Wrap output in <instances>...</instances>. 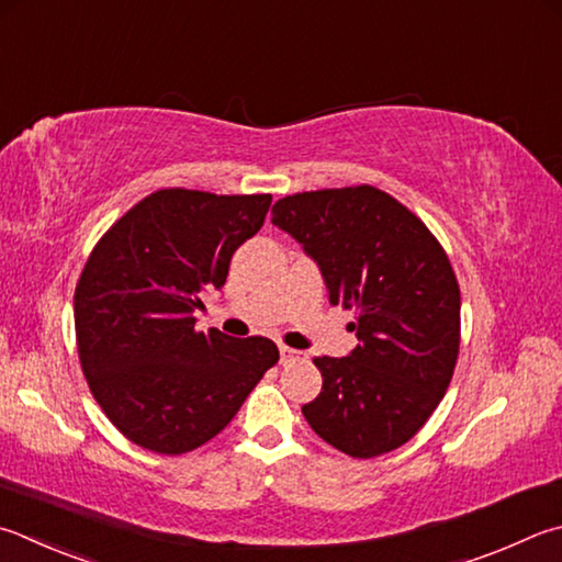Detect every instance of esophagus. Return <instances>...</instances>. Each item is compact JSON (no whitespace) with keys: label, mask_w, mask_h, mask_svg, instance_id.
I'll use <instances>...</instances> for the list:
<instances>
[{"label":"esophagus","mask_w":562,"mask_h":562,"mask_svg":"<svg viewBox=\"0 0 562 562\" xmlns=\"http://www.w3.org/2000/svg\"><path fill=\"white\" fill-rule=\"evenodd\" d=\"M304 359V351H297V349H290V346L280 344V363L288 366V363H294V361H302Z\"/></svg>","instance_id":"esophagus-1"}]
</instances>
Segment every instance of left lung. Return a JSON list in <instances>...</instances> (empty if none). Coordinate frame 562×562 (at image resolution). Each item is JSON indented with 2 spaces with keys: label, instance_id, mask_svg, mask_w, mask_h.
Segmentation results:
<instances>
[{
  "label": "left lung",
  "instance_id": "obj_1",
  "mask_svg": "<svg viewBox=\"0 0 562 562\" xmlns=\"http://www.w3.org/2000/svg\"><path fill=\"white\" fill-rule=\"evenodd\" d=\"M272 223L319 265L329 302L356 312L359 346L319 356L322 393L302 405L336 450L371 459L405 445L440 405L459 353V284L425 223L375 187L304 191Z\"/></svg>",
  "mask_w": 562,
  "mask_h": 562
}]
</instances>
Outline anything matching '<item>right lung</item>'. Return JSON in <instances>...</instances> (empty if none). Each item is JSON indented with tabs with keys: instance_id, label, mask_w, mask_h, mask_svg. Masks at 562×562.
<instances>
[{
	"instance_id": "1",
	"label": "right lung",
	"mask_w": 562,
	"mask_h": 562,
	"mask_svg": "<svg viewBox=\"0 0 562 562\" xmlns=\"http://www.w3.org/2000/svg\"><path fill=\"white\" fill-rule=\"evenodd\" d=\"M270 193L161 189L90 252L76 288V339L90 393L117 430L157 454L209 442L280 359L265 336L196 331L201 294L262 228Z\"/></svg>"
}]
</instances>
